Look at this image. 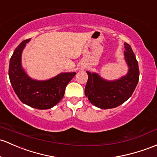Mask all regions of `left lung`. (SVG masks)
Returning a JSON list of instances; mask_svg holds the SVG:
<instances>
[{
	"mask_svg": "<svg viewBox=\"0 0 157 157\" xmlns=\"http://www.w3.org/2000/svg\"><path fill=\"white\" fill-rule=\"evenodd\" d=\"M124 57L129 70L127 74L114 81L105 80L97 73L88 75L85 94L91 104L102 109H113L126 102L132 96L139 79L138 61L132 48L124 43Z\"/></svg>",
	"mask_w": 157,
	"mask_h": 157,
	"instance_id": "obj_1",
	"label": "left lung"
}]
</instances>
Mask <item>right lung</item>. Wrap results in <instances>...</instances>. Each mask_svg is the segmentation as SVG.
Returning a JSON list of instances; mask_svg holds the SVG:
<instances>
[{
    "label": "right lung",
    "mask_w": 157,
    "mask_h": 157,
    "mask_svg": "<svg viewBox=\"0 0 157 157\" xmlns=\"http://www.w3.org/2000/svg\"><path fill=\"white\" fill-rule=\"evenodd\" d=\"M30 40L21 42L12 55L9 66L10 83L23 103L37 109H51L63 99L66 87L76 73L63 72L45 81L30 78L21 67V53Z\"/></svg>",
    "instance_id": "add662e5"
}]
</instances>
